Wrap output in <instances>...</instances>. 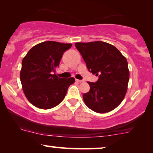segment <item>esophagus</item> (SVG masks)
Here are the masks:
<instances>
[{
  "label": "esophagus",
  "instance_id": "esophagus-1",
  "mask_svg": "<svg viewBox=\"0 0 153 153\" xmlns=\"http://www.w3.org/2000/svg\"><path fill=\"white\" fill-rule=\"evenodd\" d=\"M76 82H78V83H82V82H83V80H79V79H76Z\"/></svg>",
  "mask_w": 153,
  "mask_h": 153
}]
</instances>
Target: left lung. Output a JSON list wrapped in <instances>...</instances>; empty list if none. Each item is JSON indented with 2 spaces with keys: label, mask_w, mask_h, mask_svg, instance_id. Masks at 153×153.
I'll list each match as a JSON object with an SVG mask.
<instances>
[{
  "label": "left lung",
  "mask_w": 153,
  "mask_h": 153,
  "mask_svg": "<svg viewBox=\"0 0 153 153\" xmlns=\"http://www.w3.org/2000/svg\"><path fill=\"white\" fill-rule=\"evenodd\" d=\"M87 68L99 76L97 82H88V93L83 99L95 112L104 114L116 108L126 95L129 71L126 58L111 44L102 41L75 43Z\"/></svg>",
  "instance_id": "obj_1"
}]
</instances>
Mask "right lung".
<instances>
[{"label":"right lung","instance_id":"add662e5","mask_svg":"<svg viewBox=\"0 0 153 153\" xmlns=\"http://www.w3.org/2000/svg\"><path fill=\"white\" fill-rule=\"evenodd\" d=\"M71 47L72 44L43 42L31 48L23 58L20 80L25 96L33 105L49 109L63 100L75 79L60 78L53 72L62 54Z\"/></svg>","mask_w":153,"mask_h":153}]
</instances>
